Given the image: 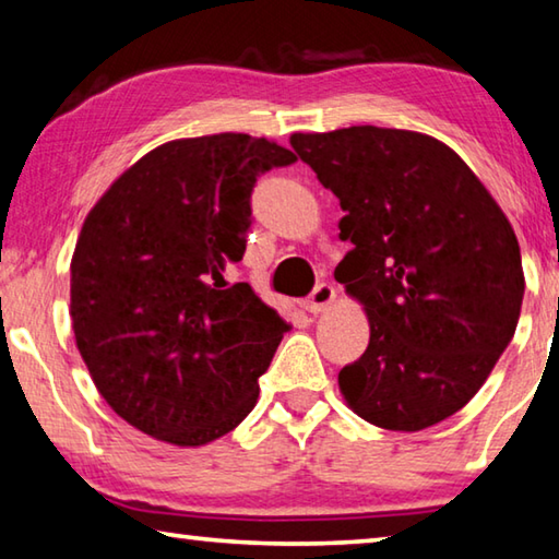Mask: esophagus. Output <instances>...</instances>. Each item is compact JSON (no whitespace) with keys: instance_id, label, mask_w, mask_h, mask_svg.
Listing matches in <instances>:
<instances>
[{"instance_id":"esophagus-1","label":"esophagus","mask_w":559,"mask_h":559,"mask_svg":"<svg viewBox=\"0 0 559 559\" xmlns=\"http://www.w3.org/2000/svg\"><path fill=\"white\" fill-rule=\"evenodd\" d=\"M335 298H337V290L330 286V283H320V286H316V290L310 293V298L302 302V306H306L308 313L320 316V313H325L330 306H333Z\"/></svg>"}]
</instances>
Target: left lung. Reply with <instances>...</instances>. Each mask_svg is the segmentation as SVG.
I'll return each mask as SVG.
<instances>
[{
    "instance_id": "8db88e82",
    "label": "left lung",
    "mask_w": 559,
    "mask_h": 559,
    "mask_svg": "<svg viewBox=\"0 0 559 559\" xmlns=\"http://www.w3.org/2000/svg\"><path fill=\"white\" fill-rule=\"evenodd\" d=\"M290 145L343 206L335 269L365 306L370 345L337 374L349 409L421 431L466 406L503 355L523 306L513 226L441 140L353 126L293 132Z\"/></svg>"
}]
</instances>
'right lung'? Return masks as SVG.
<instances>
[{"mask_svg": "<svg viewBox=\"0 0 559 559\" xmlns=\"http://www.w3.org/2000/svg\"><path fill=\"white\" fill-rule=\"evenodd\" d=\"M290 150L243 132L150 150L88 212L71 259V323L103 400L130 427L204 447L249 416L259 377L290 328L241 261L251 192Z\"/></svg>", "mask_w": 559, "mask_h": 559, "instance_id": "right-lung-1", "label": "right lung"}]
</instances>
